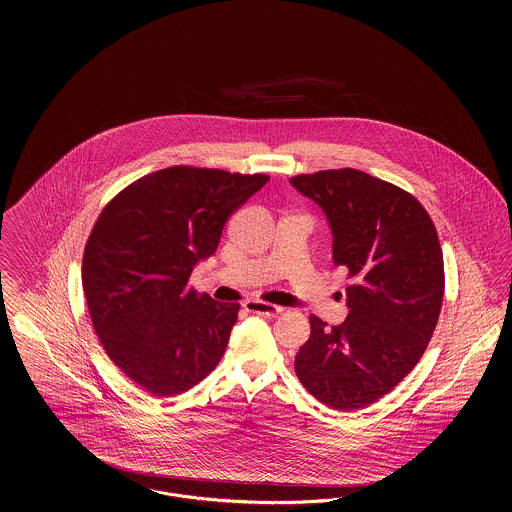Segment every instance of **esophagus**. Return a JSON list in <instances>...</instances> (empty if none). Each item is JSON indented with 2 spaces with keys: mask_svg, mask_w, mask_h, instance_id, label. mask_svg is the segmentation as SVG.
<instances>
[{
  "mask_svg": "<svg viewBox=\"0 0 512 512\" xmlns=\"http://www.w3.org/2000/svg\"><path fill=\"white\" fill-rule=\"evenodd\" d=\"M245 311L255 313V315H267V317H274L278 313H282V307L278 305H270V303H263V301H245Z\"/></svg>",
  "mask_w": 512,
  "mask_h": 512,
  "instance_id": "esophagus-1",
  "label": "esophagus"
}]
</instances>
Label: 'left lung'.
Returning a JSON list of instances; mask_svg holds the SVG:
<instances>
[{"mask_svg":"<svg viewBox=\"0 0 512 512\" xmlns=\"http://www.w3.org/2000/svg\"><path fill=\"white\" fill-rule=\"evenodd\" d=\"M290 184L322 209L332 261L355 278L340 326L311 315L295 374L320 403L363 409L413 370L434 334L445 282L438 232L413 195L363 171L301 174Z\"/></svg>","mask_w":512,"mask_h":512,"instance_id":"obj_1","label":"left lung"}]
</instances>
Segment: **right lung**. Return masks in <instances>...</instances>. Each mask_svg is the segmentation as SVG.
Returning <instances> with one entry per match:
<instances>
[{"label":"right lung","instance_id":"add662e5","mask_svg":"<svg viewBox=\"0 0 512 512\" xmlns=\"http://www.w3.org/2000/svg\"><path fill=\"white\" fill-rule=\"evenodd\" d=\"M265 174L171 167L124 188L99 215L82 259V288L111 361L155 397L194 388L219 365L238 303L188 290L219 247L226 219Z\"/></svg>","mask_w":512,"mask_h":512}]
</instances>
